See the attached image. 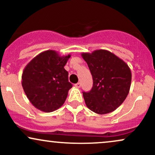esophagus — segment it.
Here are the masks:
<instances>
[{"label": "esophagus", "instance_id": "obj_1", "mask_svg": "<svg viewBox=\"0 0 155 155\" xmlns=\"http://www.w3.org/2000/svg\"><path fill=\"white\" fill-rule=\"evenodd\" d=\"M75 87H78V88H80V87H81V83H80V82L76 83L75 84Z\"/></svg>", "mask_w": 155, "mask_h": 155}]
</instances>
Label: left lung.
I'll use <instances>...</instances> for the list:
<instances>
[{"label": "left lung", "mask_w": 155, "mask_h": 155, "mask_svg": "<svg viewBox=\"0 0 155 155\" xmlns=\"http://www.w3.org/2000/svg\"><path fill=\"white\" fill-rule=\"evenodd\" d=\"M92 76L90 91L83 92L89 109L98 114L116 110L128 95L130 88V69L122 60L104 49L82 53Z\"/></svg>", "instance_id": "8db88e82"}]
</instances>
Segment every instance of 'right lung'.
<instances>
[{"label": "right lung", "mask_w": 155, "mask_h": 155, "mask_svg": "<svg viewBox=\"0 0 155 155\" xmlns=\"http://www.w3.org/2000/svg\"><path fill=\"white\" fill-rule=\"evenodd\" d=\"M71 55L60 56L47 50L35 57L23 71L22 85L25 93L35 108L51 112L63 106L72 87L64 66Z\"/></svg>", "instance_id": "obj_1"}]
</instances>
